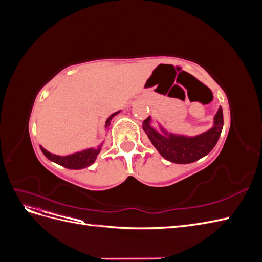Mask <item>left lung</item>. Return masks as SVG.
<instances>
[{"label":"left lung","instance_id":"left-lung-1","mask_svg":"<svg viewBox=\"0 0 262 262\" xmlns=\"http://www.w3.org/2000/svg\"><path fill=\"white\" fill-rule=\"evenodd\" d=\"M213 120L211 129L194 137L168 132L161 124H158L160 131H157L150 124L152 121L150 117L143 121V130L154 147L165 160L176 164H189L208 155L217 143L222 129H223L222 107L219 108Z\"/></svg>","mask_w":262,"mask_h":262}]
</instances>
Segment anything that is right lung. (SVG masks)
Wrapping results in <instances>:
<instances>
[{
    "instance_id": "right-lung-1",
    "label": "right lung",
    "mask_w": 262,
    "mask_h": 262,
    "mask_svg": "<svg viewBox=\"0 0 262 262\" xmlns=\"http://www.w3.org/2000/svg\"><path fill=\"white\" fill-rule=\"evenodd\" d=\"M120 112H117L115 114H113L110 116L105 123V128H108L110 125V121L113 120V118L115 116H117ZM101 145L97 146L96 148L95 147H91V148H87L84 150H81V152H76L74 154H71V155H67V156H59V155H54L51 154L48 150L45 149L42 146H40L42 153L45 154V156L50 160L51 162L55 163V164H59L63 167L69 168V169H82L85 167H89L91 166L95 160H96L97 155L99 154L100 149H101Z\"/></svg>"
}]
</instances>
